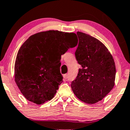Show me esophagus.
<instances>
[{
    "mask_svg": "<svg viewBox=\"0 0 130 130\" xmlns=\"http://www.w3.org/2000/svg\"><path fill=\"white\" fill-rule=\"evenodd\" d=\"M63 78H64L65 80H67L68 78V75L67 74H64L63 75Z\"/></svg>",
    "mask_w": 130,
    "mask_h": 130,
    "instance_id": "obj_1",
    "label": "esophagus"
}]
</instances>
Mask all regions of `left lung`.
I'll return each instance as SVG.
<instances>
[{
    "label": "left lung",
    "mask_w": 130,
    "mask_h": 130,
    "mask_svg": "<svg viewBox=\"0 0 130 130\" xmlns=\"http://www.w3.org/2000/svg\"><path fill=\"white\" fill-rule=\"evenodd\" d=\"M79 42L75 58L81 66L71 88L78 99L93 104L114 87L116 69L112 56L103 43L89 35L76 33Z\"/></svg>",
    "instance_id": "obj_1"
}]
</instances>
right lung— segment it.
Returning a JSON list of instances; mask_svg holds the SVG:
<instances>
[{"mask_svg": "<svg viewBox=\"0 0 130 130\" xmlns=\"http://www.w3.org/2000/svg\"><path fill=\"white\" fill-rule=\"evenodd\" d=\"M75 34L48 30L30 36L18 51L14 78L23 95L38 105L52 100L63 82L61 55L77 45Z\"/></svg>", "mask_w": 130, "mask_h": 130, "instance_id": "right-lung-1", "label": "right lung"}]
</instances>
